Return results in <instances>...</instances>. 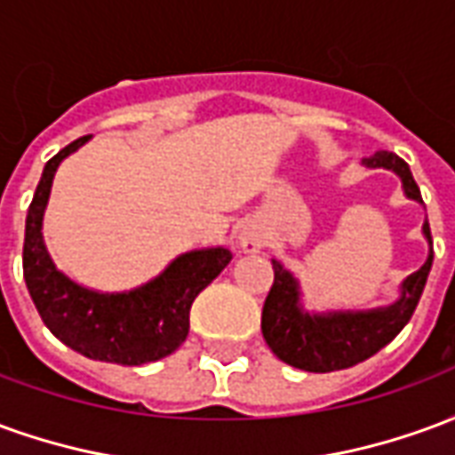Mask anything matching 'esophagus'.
<instances>
[{
  "mask_svg": "<svg viewBox=\"0 0 455 455\" xmlns=\"http://www.w3.org/2000/svg\"><path fill=\"white\" fill-rule=\"evenodd\" d=\"M236 241H238V246L243 248L246 253H256V251L263 248V238H260V234H258L256 228L243 227L241 231H238Z\"/></svg>",
  "mask_w": 455,
  "mask_h": 455,
  "instance_id": "1",
  "label": "esophagus"
}]
</instances>
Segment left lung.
Here are the masks:
<instances>
[{"instance_id": "obj_1", "label": "left lung", "mask_w": 455, "mask_h": 455, "mask_svg": "<svg viewBox=\"0 0 455 455\" xmlns=\"http://www.w3.org/2000/svg\"><path fill=\"white\" fill-rule=\"evenodd\" d=\"M365 168L392 170L402 180L404 197L421 202V192L411 178L410 165L390 150H378L363 160ZM421 234L429 243L424 266L402 280L400 297L392 305L375 309H336V312H307L302 305V287L277 258H273L275 280L263 305V339L277 358L307 372H331L351 368L385 348L410 322L429 277L434 248L429 221L424 219Z\"/></svg>"}]
</instances>
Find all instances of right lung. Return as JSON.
<instances>
[{"label": "right lung", "mask_w": 455, "mask_h": 455, "mask_svg": "<svg viewBox=\"0 0 455 455\" xmlns=\"http://www.w3.org/2000/svg\"><path fill=\"white\" fill-rule=\"evenodd\" d=\"M92 136L73 140L45 163L34 202L26 214L24 280L44 324L55 339L92 361L143 365L178 351L189 331L195 297L228 266L224 246L180 253L148 283L100 292L75 283L55 266L44 241V214L58 165Z\"/></svg>", "instance_id": "right-lung-1"}]
</instances>
